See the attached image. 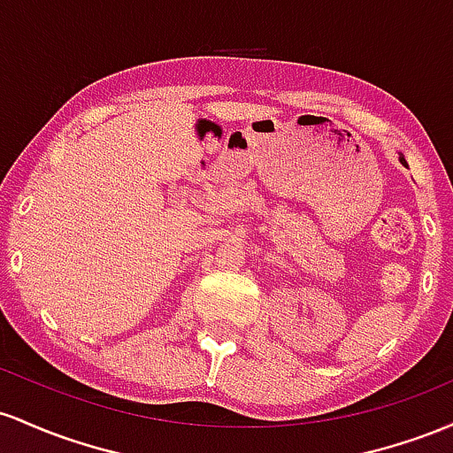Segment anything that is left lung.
Returning <instances> with one entry per match:
<instances>
[{"mask_svg":"<svg viewBox=\"0 0 453 453\" xmlns=\"http://www.w3.org/2000/svg\"><path fill=\"white\" fill-rule=\"evenodd\" d=\"M400 162H403V165H406V160H404V156H400Z\"/></svg>","mask_w":453,"mask_h":453,"instance_id":"left-lung-1","label":"left lung"}]
</instances>
